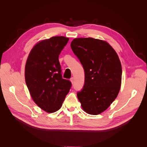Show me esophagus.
Masks as SVG:
<instances>
[{
	"label": "esophagus",
	"mask_w": 147,
	"mask_h": 147,
	"mask_svg": "<svg viewBox=\"0 0 147 147\" xmlns=\"http://www.w3.org/2000/svg\"><path fill=\"white\" fill-rule=\"evenodd\" d=\"M70 82H72V83H74V77H72L70 78Z\"/></svg>",
	"instance_id": "1"
}]
</instances>
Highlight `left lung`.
Wrapping results in <instances>:
<instances>
[{"label": "left lung", "mask_w": 147, "mask_h": 147, "mask_svg": "<svg viewBox=\"0 0 147 147\" xmlns=\"http://www.w3.org/2000/svg\"><path fill=\"white\" fill-rule=\"evenodd\" d=\"M70 47L84 72L78 99L84 112L100 114L117 98L120 90L122 68L118 56L107 42L91 37L75 38Z\"/></svg>", "instance_id": "1"}]
</instances>
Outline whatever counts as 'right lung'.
Listing matches in <instances>:
<instances>
[{
	"label": "right lung",
	"instance_id": "obj_1",
	"mask_svg": "<svg viewBox=\"0 0 147 147\" xmlns=\"http://www.w3.org/2000/svg\"><path fill=\"white\" fill-rule=\"evenodd\" d=\"M69 38L53 37L35 45L25 67L26 85L32 99L48 113L58 110L68 94L72 83L63 78L59 56Z\"/></svg>",
	"mask_w": 147,
	"mask_h": 147
}]
</instances>
